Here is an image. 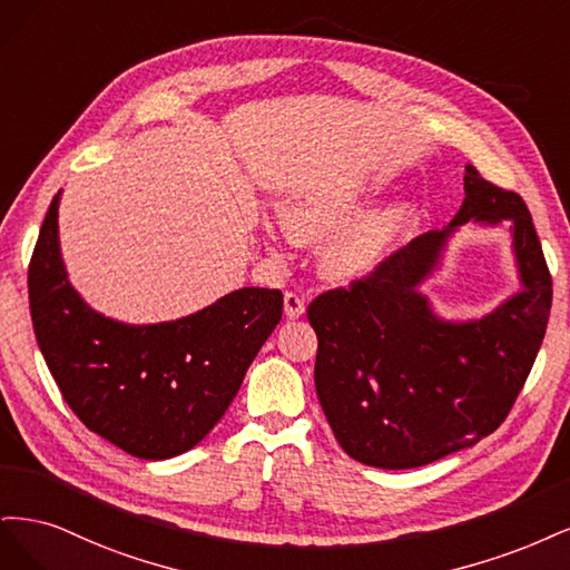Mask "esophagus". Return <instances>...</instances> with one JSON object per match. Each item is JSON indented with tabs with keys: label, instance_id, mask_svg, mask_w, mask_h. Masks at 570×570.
<instances>
[{
	"label": "esophagus",
	"instance_id": "esophagus-1",
	"mask_svg": "<svg viewBox=\"0 0 570 570\" xmlns=\"http://www.w3.org/2000/svg\"><path fill=\"white\" fill-rule=\"evenodd\" d=\"M284 312L288 320H298L305 315V298L296 291H286L284 293Z\"/></svg>",
	"mask_w": 570,
	"mask_h": 570
}]
</instances>
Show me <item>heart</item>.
<instances>
[{
  "mask_svg": "<svg viewBox=\"0 0 570 570\" xmlns=\"http://www.w3.org/2000/svg\"><path fill=\"white\" fill-rule=\"evenodd\" d=\"M374 196L376 187L362 181H320L286 200L282 208L284 227L301 244L324 242L355 219ZM414 219L416 210L410 204H393L362 217L328 246L324 272L338 282L366 277L407 236Z\"/></svg>",
  "mask_w": 570,
  "mask_h": 570,
  "instance_id": "heart-1",
  "label": "heart"
}]
</instances>
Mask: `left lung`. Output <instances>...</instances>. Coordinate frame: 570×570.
Here are the masks:
<instances>
[{
	"label": "left lung",
	"mask_w": 570,
	"mask_h": 570,
	"mask_svg": "<svg viewBox=\"0 0 570 570\" xmlns=\"http://www.w3.org/2000/svg\"><path fill=\"white\" fill-rule=\"evenodd\" d=\"M464 204L351 288L309 303L315 389L338 445L376 469H416L479 443L507 419L542 345L552 274L528 206L466 165ZM466 222L510 225L522 291L471 323L438 318L417 291Z\"/></svg>",
	"instance_id": "8db88e82"
}]
</instances>
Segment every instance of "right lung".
Wrapping results in <instances>:
<instances>
[{
	"mask_svg": "<svg viewBox=\"0 0 570 570\" xmlns=\"http://www.w3.org/2000/svg\"><path fill=\"white\" fill-rule=\"evenodd\" d=\"M53 196L28 269L35 338L82 424L139 459L191 450L217 424L282 320L279 288H238L189 317L122 324L70 286Z\"/></svg>",
	"mask_w": 570,
	"mask_h": 570,
	"instance_id": "right-lung-1",
	"label": "right lung"
}]
</instances>
